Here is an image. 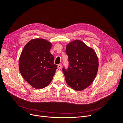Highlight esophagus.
Wrapping results in <instances>:
<instances>
[{
  "mask_svg": "<svg viewBox=\"0 0 123 123\" xmlns=\"http://www.w3.org/2000/svg\"><path fill=\"white\" fill-rule=\"evenodd\" d=\"M62 68V64H59L58 65V68L59 69H61Z\"/></svg>",
  "mask_w": 123,
  "mask_h": 123,
  "instance_id": "1",
  "label": "esophagus"
}]
</instances>
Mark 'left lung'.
Instances as JSON below:
<instances>
[{
  "label": "left lung",
  "instance_id": "obj_1",
  "mask_svg": "<svg viewBox=\"0 0 123 123\" xmlns=\"http://www.w3.org/2000/svg\"><path fill=\"white\" fill-rule=\"evenodd\" d=\"M69 66L62 71L65 80L71 88L77 91L85 89L96 77L98 61L95 51L81 40H76L66 46Z\"/></svg>",
  "mask_w": 123,
  "mask_h": 123
}]
</instances>
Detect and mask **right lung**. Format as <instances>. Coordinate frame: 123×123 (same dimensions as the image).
<instances>
[{
	"mask_svg": "<svg viewBox=\"0 0 123 123\" xmlns=\"http://www.w3.org/2000/svg\"><path fill=\"white\" fill-rule=\"evenodd\" d=\"M52 44L44 39L30 40L23 47L19 68L23 79L34 88L41 89L49 84L57 68L50 53Z\"/></svg>",
	"mask_w": 123,
	"mask_h": 123,
	"instance_id": "add662e5",
	"label": "right lung"
}]
</instances>
